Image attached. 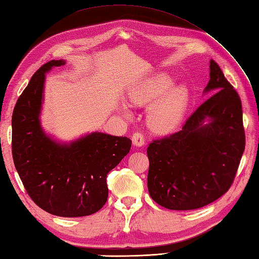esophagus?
Instances as JSON below:
<instances>
[{"mask_svg": "<svg viewBox=\"0 0 259 259\" xmlns=\"http://www.w3.org/2000/svg\"><path fill=\"white\" fill-rule=\"evenodd\" d=\"M133 143L136 147H141L145 145V137L141 133H135L133 135Z\"/></svg>", "mask_w": 259, "mask_h": 259, "instance_id": "obj_1", "label": "esophagus"}]
</instances>
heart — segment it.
<instances>
[{"label":"heart","instance_id":"1","mask_svg":"<svg viewBox=\"0 0 259 259\" xmlns=\"http://www.w3.org/2000/svg\"><path fill=\"white\" fill-rule=\"evenodd\" d=\"M175 80L166 73L134 85L129 90V100L135 105L146 106L155 103L148 112V122L155 133L168 134L183 120L190 100L189 89L185 85L173 88ZM125 114L128 111L123 109Z\"/></svg>","mask_w":259,"mask_h":259}]
</instances>
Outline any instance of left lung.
Masks as SVG:
<instances>
[{
	"mask_svg": "<svg viewBox=\"0 0 259 259\" xmlns=\"http://www.w3.org/2000/svg\"><path fill=\"white\" fill-rule=\"evenodd\" d=\"M204 92L213 93L177 133L147 148V184L156 203L169 210H194L230 189L245 150L239 95L214 60Z\"/></svg>",
	"mask_w": 259,
	"mask_h": 259,
	"instance_id": "left-lung-1",
	"label": "left lung"
}]
</instances>
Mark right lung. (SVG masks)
Returning <instances> with one entry per match:
<instances>
[{
    "mask_svg": "<svg viewBox=\"0 0 259 259\" xmlns=\"http://www.w3.org/2000/svg\"><path fill=\"white\" fill-rule=\"evenodd\" d=\"M62 65L65 60L42 65L19 96L12 114V156L24 189L39 207L58 217H85L105 204L106 175L129 153L131 140L92 133L62 144L46 135L39 119L45 74Z\"/></svg>",
    "mask_w": 259,
    "mask_h": 259,
    "instance_id": "obj_1",
    "label": "right lung"
}]
</instances>
